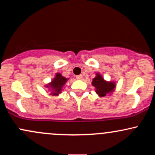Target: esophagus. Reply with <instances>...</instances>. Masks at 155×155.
<instances>
[{
    "label": "esophagus",
    "mask_w": 155,
    "mask_h": 155,
    "mask_svg": "<svg viewBox=\"0 0 155 155\" xmlns=\"http://www.w3.org/2000/svg\"><path fill=\"white\" fill-rule=\"evenodd\" d=\"M76 78L77 79H82V78H83V76H82V75H78V76H76Z\"/></svg>",
    "instance_id": "obj_1"
}]
</instances>
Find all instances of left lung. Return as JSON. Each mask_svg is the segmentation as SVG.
<instances>
[{"label": "left lung", "instance_id": "obj_1", "mask_svg": "<svg viewBox=\"0 0 155 155\" xmlns=\"http://www.w3.org/2000/svg\"><path fill=\"white\" fill-rule=\"evenodd\" d=\"M92 85L95 87V92L99 97H104L108 94L112 93L116 88L115 81H106L99 73H97L95 77L92 79Z\"/></svg>", "mask_w": 155, "mask_h": 155}]
</instances>
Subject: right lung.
<instances>
[{
    "mask_svg": "<svg viewBox=\"0 0 155 155\" xmlns=\"http://www.w3.org/2000/svg\"><path fill=\"white\" fill-rule=\"evenodd\" d=\"M68 79L64 77L60 73H57L55 74L54 78L51 80V82L45 85V87L49 89L50 91V95L53 96L59 95L63 90L64 85L67 82Z\"/></svg>",
    "mask_w": 155,
    "mask_h": 155,
    "instance_id": "1",
    "label": "right lung"
}]
</instances>
